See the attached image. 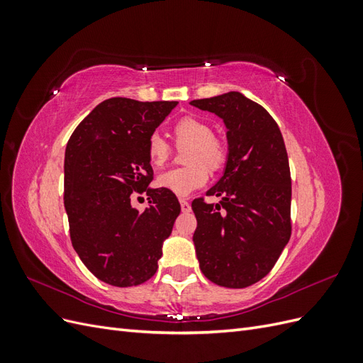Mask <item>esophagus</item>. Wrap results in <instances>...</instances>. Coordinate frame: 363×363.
<instances>
[{
  "label": "esophagus",
  "mask_w": 363,
  "mask_h": 363,
  "mask_svg": "<svg viewBox=\"0 0 363 363\" xmlns=\"http://www.w3.org/2000/svg\"><path fill=\"white\" fill-rule=\"evenodd\" d=\"M180 206H182V212H183V213L191 212V203H189L188 200L180 199Z\"/></svg>",
  "instance_id": "obj_1"
}]
</instances>
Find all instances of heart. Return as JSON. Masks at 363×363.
I'll use <instances>...</instances> for the list:
<instances>
[{
  "label": "heart",
  "mask_w": 363,
  "mask_h": 363,
  "mask_svg": "<svg viewBox=\"0 0 363 363\" xmlns=\"http://www.w3.org/2000/svg\"><path fill=\"white\" fill-rule=\"evenodd\" d=\"M174 138L179 147L189 145L184 151L188 164L162 172L157 186L179 196H186L201 188L208 180V168L218 169L225 162V145L212 135V128L204 121L184 116L174 125ZM147 155L155 167H163L171 155L169 142L160 133H152L147 142Z\"/></svg>",
  "instance_id": "b5f03b06"
}]
</instances>
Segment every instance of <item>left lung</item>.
<instances>
[{
    "label": "left lung",
    "instance_id": "obj_1",
    "mask_svg": "<svg viewBox=\"0 0 363 363\" xmlns=\"http://www.w3.org/2000/svg\"><path fill=\"white\" fill-rule=\"evenodd\" d=\"M227 127L224 175L206 195L219 204L192 201L194 244L204 276L240 289L262 280L291 238V171L284 140L272 116L239 92L191 101Z\"/></svg>",
    "mask_w": 363,
    "mask_h": 363
}]
</instances>
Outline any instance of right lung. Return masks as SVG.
Segmentation results:
<instances>
[{
    "mask_svg": "<svg viewBox=\"0 0 363 363\" xmlns=\"http://www.w3.org/2000/svg\"><path fill=\"white\" fill-rule=\"evenodd\" d=\"M175 106L108 98L68 140L63 199L71 242L86 268L112 286H136L155 276L163 240L180 213L172 192L148 188L147 142ZM145 190L152 206L140 213L130 195Z\"/></svg>",
    "mask_w": 363,
    "mask_h": 363,
    "instance_id": "add662e5",
    "label": "right lung"
}]
</instances>
